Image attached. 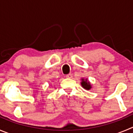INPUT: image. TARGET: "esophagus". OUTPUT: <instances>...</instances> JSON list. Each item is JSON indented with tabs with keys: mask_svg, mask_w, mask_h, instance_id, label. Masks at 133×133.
<instances>
[{
	"mask_svg": "<svg viewBox=\"0 0 133 133\" xmlns=\"http://www.w3.org/2000/svg\"><path fill=\"white\" fill-rule=\"evenodd\" d=\"M66 77L67 78H72V74H68V75H66Z\"/></svg>",
	"mask_w": 133,
	"mask_h": 133,
	"instance_id": "34e87169",
	"label": "esophagus"
}]
</instances>
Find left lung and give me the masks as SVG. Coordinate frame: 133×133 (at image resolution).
Instances as JSON below:
<instances>
[{
    "label": "left lung",
    "mask_w": 133,
    "mask_h": 133,
    "mask_svg": "<svg viewBox=\"0 0 133 133\" xmlns=\"http://www.w3.org/2000/svg\"><path fill=\"white\" fill-rule=\"evenodd\" d=\"M81 80L82 81L81 83V86L83 87V88H84V89H86V90H90L92 88V87L90 83V82L87 80V79H82Z\"/></svg>",
    "instance_id": "1"
}]
</instances>
